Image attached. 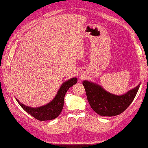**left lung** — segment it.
<instances>
[{"mask_svg": "<svg viewBox=\"0 0 148 148\" xmlns=\"http://www.w3.org/2000/svg\"><path fill=\"white\" fill-rule=\"evenodd\" d=\"M86 93L87 99L91 108L103 116H114L120 114L133 102L138 92L140 84L127 94L116 95L106 92L97 84L84 81L82 82Z\"/></svg>", "mask_w": 148, "mask_h": 148, "instance_id": "left-lung-1", "label": "left lung"}]
</instances>
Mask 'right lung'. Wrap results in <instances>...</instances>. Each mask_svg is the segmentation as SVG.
<instances>
[{"label": "right lung", "instance_id": "right-lung-1", "mask_svg": "<svg viewBox=\"0 0 148 148\" xmlns=\"http://www.w3.org/2000/svg\"><path fill=\"white\" fill-rule=\"evenodd\" d=\"M77 82V79L75 77L65 82L60 88V90L54 99L47 105L42 106L41 107L32 108L27 107L21 103L18 100H17V101L26 112L33 116L36 120L40 121L53 120L58 117L62 112L64 107V97L67 91L69 89L70 87L76 84Z\"/></svg>", "mask_w": 148, "mask_h": 148}]
</instances>
